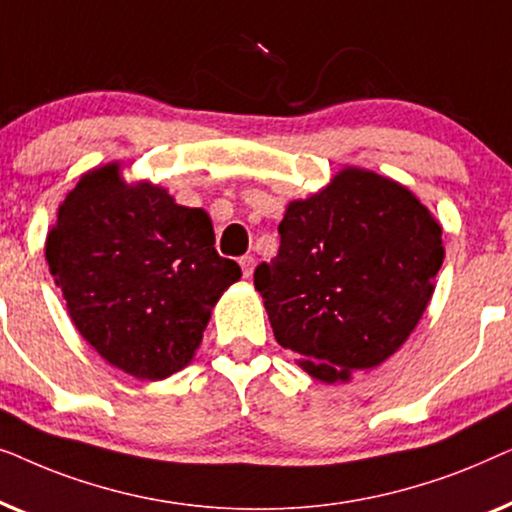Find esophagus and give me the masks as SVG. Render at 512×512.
<instances>
[{
  "label": "esophagus",
  "instance_id": "esophagus-1",
  "mask_svg": "<svg viewBox=\"0 0 512 512\" xmlns=\"http://www.w3.org/2000/svg\"><path fill=\"white\" fill-rule=\"evenodd\" d=\"M254 265H256L254 256H242V258H240V268H242V275H244V277L254 275Z\"/></svg>",
  "mask_w": 512,
  "mask_h": 512
}]
</instances>
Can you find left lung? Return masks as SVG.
<instances>
[{
    "label": "left lung",
    "instance_id": "left-lung-1",
    "mask_svg": "<svg viewBox=\"0 0 512 512\" xmlns=\"http://www.w3.org/2000/svg\"><path fill=\"white\" fill-rule=\"evenodd\" d=\"M254 272L272 331L321 382L387 361L422 319L443 265V230L408 188L342 170L279 223Z\"/></svg>",
    "mask_w": 512,
    "mask_h": 512
}]
</instances>
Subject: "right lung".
<instances>
[{"label": "right lung", "mask_w": 512, "mask_h": 512, "mask_svg": "<svg viewBox=\"0 0 512 512\" xmlns=\"http://www.w3.org/2000/svg\"><path fill=\"white\" fill-rule=\"evenodd\" d=\"M118 170L90 172L67 195L46 261L102 359L163 380L193 359L209 312L242 270L216 254L202 209L177 205L158 186H125Z\"/></svg>", "instance_id": "1"}]
</instances>
